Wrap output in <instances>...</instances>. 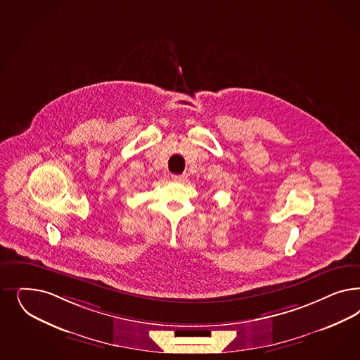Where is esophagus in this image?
Returning <instances> with one entry per match:
<instances>
[{
    "label": "esophagus",
    "mask_w": 360,
    "mask_h": 360,
    "mask_svg": "<svg viewBox=\"0 0 360 360\" xmlns=\"http://www.w3.org/2000/svg\"><path fill=\"white\" fill-rule=\"evenodd\" d=\"M171 177H172V180H174V181H184L186 179V174H172Z\"/></svg>",
    "instance_id": "34e87169"
}]
</instances>
